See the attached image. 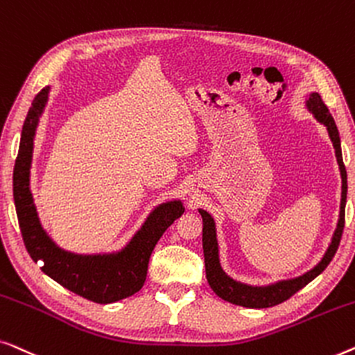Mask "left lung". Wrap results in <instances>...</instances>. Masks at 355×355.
<instances>
[{"label": "left lung", "instance_id": "obj_1", "mask_svg": "<svg viewBox=\"0 0 355 355\" xmlns=\"http://www.w3.org/2000/svg\"><path fill=\"white\" fill-rule=\"evenodd\" d=\"M307 107L313 112V116L318 122H322L327 127L329 138H331L334 153H336V159L339 164V171H341L343 178V193H341V211H339V220L336 232L333 234L331 244L328 246V251L320 262L317 263L312 270L304 273L302 277L293 278V279H284V282H278L270 286H248V284L238 283L225 275V272L222 270L220 262H218V244H217V234H216V223L214 218L209 216L206 211L199 209V214L202 217V249H204V266H206V278L214 293L218 297H222L223 301H228L236 306L243 307H251V309H266L273 307L277 304H282L296 294L299 289H302L306 284L312 282L313 278L320 275V273L328 267V263L331 262L334 254L338 251L339 241H341L343 230H344V216H346V196H347V173L346 167L343 162V154H341V141H339V133L334 123L331 114H329L327 104L323 103L322 96L318 93H312L309 96Z\"/></svg>", "mask_w": 355, "mask_h": 355}]
</instances>
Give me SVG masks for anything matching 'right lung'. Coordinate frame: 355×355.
<instances>
[{
	"label": "right lung",
	"instance_id": "obj_1",
	"mask_svg": "<svg viewBox=\"0 0 355 355\" xmlns=\"http://www.w3.org/2000/svg\"><path fill=\"white\" fill-rule=\"evenodd\" d=\"M49 88L35 96L22 127L21 146L14 166L12 191L19 227L30 257L43 262L42 272L62 284L69 291L88 301L111 304L132 296L143 288L148 273L149 257L162 233L182 217V201H171L156 207L132 241L117 254L107 256H78L62 251L42 228L30 193V164H32L33 138L40 116L48 101Z\"/></svg>",
	"mask_w": 355,
	"mask_h": 355
}]
</instances>
